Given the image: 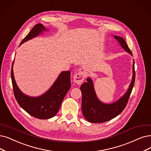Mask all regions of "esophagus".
<instances>
[{"label": "esophagus", "instance_id": "obj_1", "mask_svg": "<svg viewBox=\"0 0 151 151\" xmlns=\"http://www.w3.org/2000/svg\"><path fill=\"white\" fill-rule=\"evenodd\" d=\"M86 77V73L84 71H79L74 75V82L76 83L81 85L83 82Z\"/></svg>", "mask_w": 151, "mask_h": 151}]
</instances>
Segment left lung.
Masks as SVG:
<instances>
[{"label": "left lung", "instance_id": "8db88e82", "mask_svg": "<svg viewBox=\"0 0 151 151\" xmlns=\"http://www.w3.org/2000/svg\"><path fill=\"white\" fill-rule=\"evenodd\" d=\"M114 38L119 42L124 49L132 54L125 40L122 38L114 36ZM133 76L128 92L122 98L112 104H105L101 103L96 97L93 88L92 79L88 78L87 82L83 83L81 86L82 92V111L83 116L90 123H100L109 121L115 118L121 113L127 105L130 95L135 82L134 61L133 63Z\"/></svg>", "mask_w": 151, "mask_h": 151}]
</instances>
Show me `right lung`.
Returning <instances> with one entry per match:
<instances>
[{
	"label": "right lung",
	"instance_id": "1",
	"mask_svg": "<svg viewBox=\"0 0 151 151\" xmlns=\"http://www.w3.org/2000/svg\"><path fill=\"white\" fill-rule=\"evenodd\" d=\"M46 28L40 23L37 24L24 38L20 45L40 34ZM14 62L12 63L13 66ZM12 66L11 78L14 93L18 104L30 115L38 119H49L58 112L62 101L70 88V72H63L48 91L39 97H29L21 92L17 87Z\"/></svg>",
	"mask_w": 151,
	"mask_h": 151
}]
</instances>
